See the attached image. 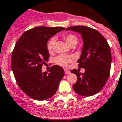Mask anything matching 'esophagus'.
I'll return each instance as SVG.
<instances>
[{
	"label": "esophagus",
	"instance_id": "1",
	"mask_svg": "<svg viewBox=\"0 0 122 122\" xmlns=\"http://www.w3.org/2000/svg\"><path fill=\"white\" fill-rule=\"evenodd\" d=\"M64 72H65V74H70V71H69V70H67V69H65Z\"/></svg>",
	"mask_w": 122,
	"mask_h": 122
}]
</instances>
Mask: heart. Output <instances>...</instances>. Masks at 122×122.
<instances>
[{
	"label": "heart",
	"mask_w": 122,
	"mask_h": 122,
	"mask_svg": "<svg viewBox=\"0 0 122 122\" xmlns=\"http://www.w3.org/2000/svg\"><path fill=\"white\" fill-rule=\"evenodd\" d=\"M62 37L71 46H76L78 42V38L73 34H71V33L64 34L62 35ZM55 42H56V39L54 37L51 38L48 41L47 44H46V49L49 53L52 54L54 52ZM73 60L74 57L72 55L61 54L55 58V62L59 66L66 67L73 61Z\"/></svg>",
	"instance_id": "b5f03b06"
}]
</instances>
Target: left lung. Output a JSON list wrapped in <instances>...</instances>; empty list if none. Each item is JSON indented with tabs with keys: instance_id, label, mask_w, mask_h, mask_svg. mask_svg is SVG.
I'll use <instances>...</instances> for the list:
<instances>
[{
	"instance_id": "1",
	"label": "left lung",
	"mask_w": 122,
	"mask_h": 122,
	"mask_svg": "<svg viewBox=\"0 0 122 122\" xmlns=\"http://www.w3.org/2000/svg\"><path fill=\"white\" fill-rule=\"evenodd\" d=\"M80 33L84 42L78 67L85 69L84 73L76 70L71 72L77 77L72 86L76 93L83 96H93L104 87L110 75L112 54L105 38L96 29L86 26H74L67 28Z\"/></svg>"
}]
</instances>
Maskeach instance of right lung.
Returning a JSON list of instances; mask_svg holds the SVG:
<instances>
[{"mask_svg": "<svg viewBox=\"0 0 122 122\" xmlns=\"http://www.w3.org/2000/svg\"><path fill=\"white\" fill-rule=\"evenodd\" d=\"M62 27L38 26L25 32L16 42L11 66L16 81L26 95L36 100L52 96L64 76V69L53 66L50 72H42V67L50 57L46 44Z\"/></svg>", "mask_w": 122, "mask_h": 122, "instance_id": "right-lung-1", "label": "right lung"}]
</instances>
